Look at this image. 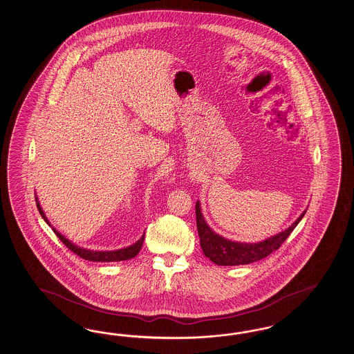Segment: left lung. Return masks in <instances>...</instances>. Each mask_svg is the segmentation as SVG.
Segmentation results:
<instances>
[{
  "mask_svg": "<svg viewBox=\"0 0 354 354\" xmlns=\"http://www.w3.org/2000/svg\"><path fill=\"white\" fill-rule=\"evenodd\" d=\"M306 210L297 218L286 230L272 236L257 243L234 242L216 234L203 219L200 202L196 203V219L197 230L200 236L202 251L206 258L218 266H243L270 255L273 251L279 249L285 239L295 230L299 221L306 215Z\"/></svg>",
  "mask_w": 354,
  "mask_h": 354,
  "instance_id": "obj_1",
  "label": "left lung"
}]
</instances>
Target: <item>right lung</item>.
<instances>
[{
	"label": "right lung",
	"mask_w": 354,
	"mask_h": 354,
	"mask_svg": "<svg viewBox=\"0 0 354 354\" xmlns=\"http://www.w3.org/2000/svg\"><path fill=\"white\" fill-rule=\"evenodd\" d=\"M36 202H37V209H39L41 216H42L44 220L50 225V223H48L45 212L41 209V205H39L37 197H36ZM53 230H54V233L59 237V239L67 246L68 249L71 250V251H73L80 258L85 259V260H88V261H102V263H104V261H106V263H108V261H122V260H129V259L135 258V257L139 254L142 246H143L144 234H145V233H144L143 236L140 237V239H138L134 245H131V246H129V248H124V249L115 250V251H93V250L78 248L75 243H72L69 239H66L62 233H59L55 228H53Z\"/></svg>",
	"instance_id": "right-lung-1"
}]
</instances>
